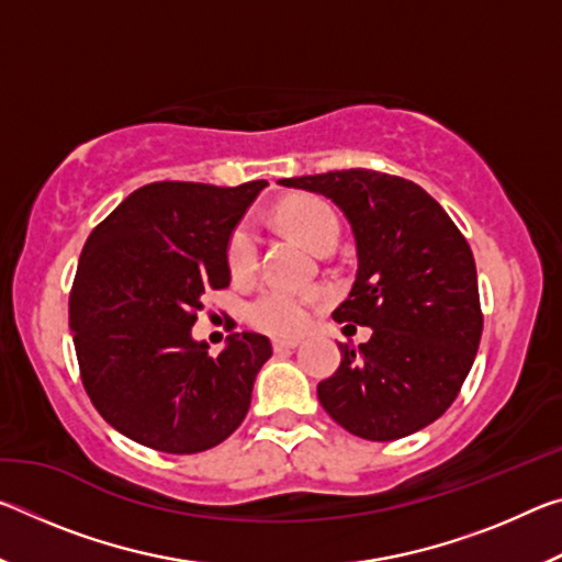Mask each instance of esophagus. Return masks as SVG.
I'll list each match as a JSON object with an SVG mask.
<instances>
[{
    "mask_svg": "<svg viewBox=\"0 0 562 562\" xmlns=\"http://www.w3.org/2000/svg\"><path fill=\"white\" fill-rule=\"evenodd\" d=\"M300 345L297 337H288V339H272V349L274 351H288Z\"/></svg>",
    "mask_w": 562,
    "mask_h": 562,
    "instance_id": "esophagus-1",
    "label": "esophagus"
}]
</instances>
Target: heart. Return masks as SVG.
Masks as SVG:
<instances>
[{"label": "heart", "instance_id": "heart-1", "mask_svg": "<svg viewBox=\"0 0 562 562\" xmlns=\"http://www.w3.org/2000/svg\"><path fill=\"white\" fill-rule=\"evenodd\" d=\"M280 217L304 245H310L317 252L329 243L337 245L339 240V217L335 207L319 201V198H297V201L284 203L280 207ZM258 227H255L252 221L237 223L231 233V240H227V268H231L233 278H250L255 268H258ZM247 317H250L252 327L268 331V335H300L312 319V302L300 292L272 288L250 302Z\"/></svg>", "mask_w": 562, "mask_h": 562}]
</instances>
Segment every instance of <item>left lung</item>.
<instances>
[{
	"label": "left lung",
	"mask_w": 562,
	"mask_h": 562,
	"mask_svg": "<svg viewBox=\"0 0 562 562\" xmlns=\"http://www.w3.org/2000/svg\"><path fill=\"white\" fill-rule=\"evenodd\" d=\"M280 186L325 195L345 213L357 278L331 317L372 327L357 349L339 345V369L317 384L319 404L367 441L429 426L459 396L483 331L465 237L424 188L398 176L349 168Z\"/></svg>",
	"instance_id": "1"
}]
</instances>
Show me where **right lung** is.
<instances>
[{
  "label": "right lung",
  "mask_w": 562,
  "mask_h": 562,
  "mask_svg": "<svg viewBox=\"0 0 562 562\" xmlns=\"http://www.w3.org/2000/svg\"><path fill=\"white\" fill-rule=\"evenodd\" d=\"M265 186L148 183L83 245L69 294L81 382L131 441L201 453L243 424L270 339L231 335L211 357L190 327L205 294L231 284L227 240Z\"/></svg>",
  "instance_id": "add662e5"
}]
</instances>
